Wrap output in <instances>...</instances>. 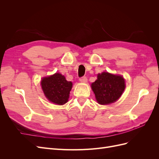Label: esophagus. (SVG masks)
I'll list each match as a JSON object with an SVG mask.
<instances>
[{"label": "esophagus", "instance_id": "1", "mask_svg": "<svg viewBox=\"0 0 159 159\" xmlns=\"http://www.w3.org/2000/svg\"><path fill=\"white\" fill-rule=\"evenodd\" d=\"M80 81L81 83H85V82H87L88 79L85 76H84V77H81V78H80Z\"/></svg>", "mask_w": 159, "mask_h": 159}]
</instances>
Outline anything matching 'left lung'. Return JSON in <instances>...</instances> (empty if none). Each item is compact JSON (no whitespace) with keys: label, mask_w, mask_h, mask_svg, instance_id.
Returning <instances> with one entry per match:
<instances>
[{"label":"left lung","mask_w":159,"mask_h":159,"mask_svg":"<svg viewBox=\"0 0 159 159\" xmlns=\"http://www.w3.org/2000/svg\"><path fill=\"white\" fill-rule=\"evenodd\" d=\"M125 88V80L121 75L103 72L91 84L95 98L101 105L112 103L120 98Z\"/></svg>","instance_id":"8db88e82"}]
</instances>
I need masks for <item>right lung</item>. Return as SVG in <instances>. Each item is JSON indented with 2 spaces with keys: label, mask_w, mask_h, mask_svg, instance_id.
I'll return each mask as SVG.
<instances>
[{
  "label": "right lung",
  "mask_w": 159,
  "mask_h": 159,
  "mask_svg": "<svg viewBox=\"0 0 159 159\" xmlns=\"http://www.w3.org/2000/svg\"><path fill=\"white\" fill-rule=\"evenodd\" d=\"M43 91L50 102L57 105H64L68 102L72 83L68 81L64 75L56 73L43 78L41 82Z\"/></svg>",
  "instance_id": "add662e5"
}]
</instances>
